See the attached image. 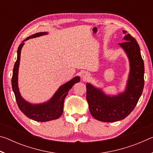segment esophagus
<instances>
[{
  "label": "esophagus",
  "mask_w": 153,
  "mask_h": 153,
  "mask_svg": "<svg viewBox=\"0 0 153 153\" xmlns=\"http://www.w3.org/2000/svg\"><path fill=\"white\" fill-rule=\"evenodd\" d=\"M90 77V74L88 73V72H86V71H84L82 73V77H83V79H88V77Z\"/></svg>",
  "instance_id": "esophagus-1"
}]
</instances>
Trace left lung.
I'll return each instance as SVG.
<instances>
[{
	"label": "left lung",
	"mask_w": 153,
	"mask_h": 153,
	"mask_svg": "<svg viewBox=\"0 0 153 153\" xmlns=\"http://www.w3.org/2000/svg\"><path fill=\"white\" fill-rule=\"evenodd\" d=\"M123 33H127L123 31ZM124 42L119 44L129 61V71L126 90L117 95L106 94L100 88L86 84V99L93 117L103 122H115L125 119L134 110L144 88V65L140 49L136 39L126 34Z\"/></svg>",
	"instance_id": "1"
}]
</instances>
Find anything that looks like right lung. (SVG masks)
Returning a JSON list of instances; mask_svg holds the SVG:
<instances>
[{
    "mask_svg": "<svg viewBox=\"0 0 153 153\" xmlns=\"http://www.w3.org/2000/svg\"><path fill=\"white\" fill-rule=\"evenodd\" d=\"M47 32H39L35 34L30 36L26 39L23 41L22 43L19 46L17 49V58L15 62L13 71V76L11 79L12 88L13 91L15 99L21 111L26 115L28 118L32 120L40 121V122H45L54 120H56L60 117L63 111V103L65 98L68 94L74 85L80 81V77L76 76L71 79L70 81L62 85L57 90L53 97L47 102H45L41 104H32L28 102L22 98L18 87V71H19V66L20 62L21 51L24 42L30 38L39 37V36L47 34Z\"/></svg>",
    "mask_w": 153,
    "mask_h": 153,
    "instance_id": "obj_1",
    "label": "right lung"
}]
</instances>
